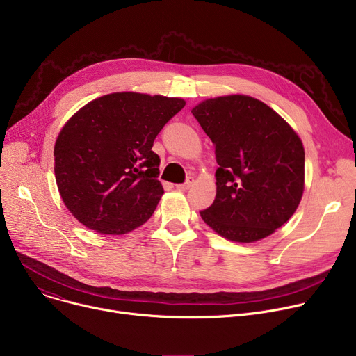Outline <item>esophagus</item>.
Returning a JSON list of instances; mask_svg holds the SVG:
<instances>
[{
	"mask_svg": "<svg viewBox=\"0 0 356 356\" xmlns=\"http://www.w3.org/2000/svg\"><path fill=\"white\" fill-rule=\"evenodd\" d=\"M193 184H195V179L193 177H188L184 183L176 184V187L179 188V191H187V188H191Z\"/></svg>",
	"mask_w": 356,
	"mask_h": 356,
	"instance_id": "34e87169",
	"label": "esophagus"
}]
</instances>
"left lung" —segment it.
<instances>
[{"label":"left lung","instance_id":"left-lung-1","mask_svg":"<svg viewBox=\"0 0 356 356\" xmlns=\"http://www.w3.org/2000/svg\"><path fill=\"white\" fill-rule=\"evenodd\" d=\"M192 113L219 164L215 202L200 211L204 223L243 243L285 225L305 181V150L292 127L265 103L239 94L202 102Z\"/></svg>","mask_w":356,"mask_h":356}]
</instances>
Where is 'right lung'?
I'll list each match as a JSON object with an SVG mask.
<instances>
[{"mask_svg":"<svg viewBox=\"0 0 356 356\" xmlns=\"http://www.w3.org/2000/svg\"><path fill=\"white\" fill-rule=\"evenodd\" d=\"M184 104L181 99L113 92L70 118L56 141L54 173L64 204L80 223L123 234L152 218L164 193L153 141Z\"/></svg>","mask_w":356,"mask_h":356,"instance_id":"add662e5","label":"right lung"}]
</instances>
